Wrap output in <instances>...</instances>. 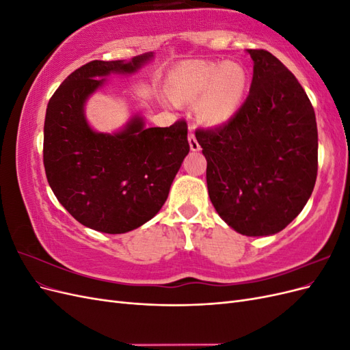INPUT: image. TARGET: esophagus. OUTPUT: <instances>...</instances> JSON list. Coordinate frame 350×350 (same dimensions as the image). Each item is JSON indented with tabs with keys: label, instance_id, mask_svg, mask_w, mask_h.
Segmentation results:
<instances>
[{
	"label": "esophagus",
	"instance_id": "obj_1",
	"mask_svg": "<svg viewBox=\"0 0 350 350\" xmlns=\"http://www.w3.org/2000/svg\"><path fill=\"white\" fill-rule=\"evenodd\" d=\"M188 143H189V149H191L193 152H198L200 150V144H198V142H197L193 131L188 134Z\"/></svg>",
	"mask_w": 350,
	"mask_h": 350
}]
</instances>
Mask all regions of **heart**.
I'll use <instances>...</instances> for the list:
<instances>
[{
	"instance_id": "1",
	"label": "heart",
	"mask_w": 350,
	"mask_h": 350,
	"mask_svg": "<svg viewBox=\"0 0 350 350\" xmlns=\"http://www.w3.org/2000/svg\"><path fill=\"white\" fill-rule=\"evenodd\" d=\"M167 89L176 100L197 105V118L208 126L228 122L237 113L248 89V72L234 61H191L175 68Z\"/></svg>"
}]
</instances>
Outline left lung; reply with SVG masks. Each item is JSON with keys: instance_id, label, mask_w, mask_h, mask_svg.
<instances>
[{"instance_id": "left-lung-1", "label": "left lung", "mask_w": 350, "mask_h": 350, "mask_svg": "<svg viewBox=\"0 0 350 350\" xmlns=\"http://www.w3.org/2000/svg\"><path fill=\"white\" fill-rule=\"evenodd\" d=\"M248 98L221 126L196 131L207 161V188L219 216L247 237L283 230L311 197L319 166L315 112L305 90L264 49Z\"/></svg>"}]
</instances>
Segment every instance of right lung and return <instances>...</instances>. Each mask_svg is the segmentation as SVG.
I'll list each match as a JSON object with an SVG mask.
<instances>
[{"label": "right lung", "instance_id": "1", "mask_svg": "<svg viewBox=\"0 0 350 350\" xmlns=\"http://www.w3.org/2000/svg\"><path fill=\"white\" fill-rule=\"evenodd\" d=\"M153 52L130 61H92L62 81L48 103L44 165L59 203L81 225L125 234L157 215L189 152L187 122L147 129L135 113L121 130L98 133L84 107L111 74H134Z\"/></svg>", "mask_w": 350, "mask_h": 350}]
</instances>
